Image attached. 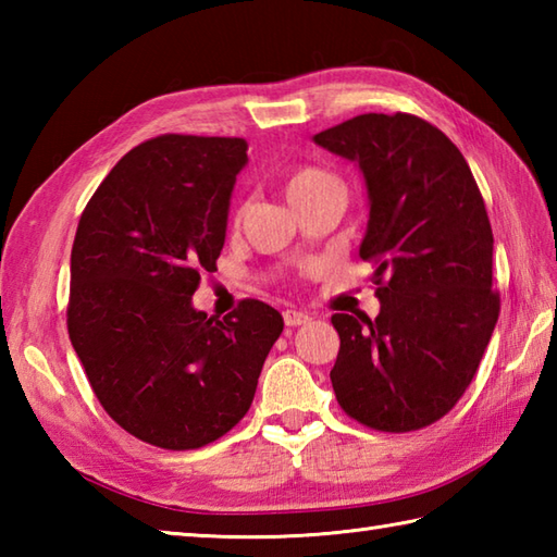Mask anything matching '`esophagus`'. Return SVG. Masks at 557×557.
Here are the masks:
<instances>
[{
	"label": "esophagus",
	"instance_id": "34e87169",
	"mask_svg": "<svg viewBox=\"0 0 557 557\" xmlns=\"http://www.w3.org/2000/svg\"><path fill=\"white\" fill-rule=\"evenodd\" d=\"M285 325H289V327H299V325H306V323H311V315L309 313H304V311H294V309H287L285 313Z\"/></svg>",
	"mask_w": 557,
	"mask_h": 557
}]
</instances>
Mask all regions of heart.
<instances>
[{
	"mask_svg": "<svg viewBox=\"0 0 557 557\" xmlns=\"http://www.w3.org/2000/svg\"><path fill=\"white\" fill-rule=\"evenodd\" d=\"M282 186H285V194L289 198L292 206L301 203V200L315 196L323 188H333V186H342L335 174H330L323 168H315V164H297L285 172V180H282ZM244 206H239L234 210V222H242L244 218Z\"/></svg>",
	"mask_w": 557,
	"mask_h": 557,
	"instance_id": "1",
	"label": "heart"
}]
</instances>
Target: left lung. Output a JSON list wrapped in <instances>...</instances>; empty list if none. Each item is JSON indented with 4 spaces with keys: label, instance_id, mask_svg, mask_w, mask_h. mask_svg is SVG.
Returning a JSON list of instances; mask_svg holds the SVG:
<instances>
[{
    "label": "left lung",
    "instance_id": "obj_1",
    "mask_svg": "<svg viewBox=\"0 0 557 557\" xmlns=\"http://www.w3.org/2000/svg\"><path fill=\"white\" fill-rule=\"evenodd\" d=\"M313 140L363 172L359 256L381 299L375 321L333 315L335 397L373 431L425 429L474 381L500 315L486 203L459 148L417 114H359Z\"/></svg>",
    "mask_w": 557,
    "mask_h": 557
}]
</instances>
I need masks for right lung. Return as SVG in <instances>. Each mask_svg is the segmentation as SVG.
I'll return each instance as SVG.
<instances>
[{"mask_svg": "<svg viewBox=\"0 0 557 557\" xmlns=\"http://www.w3.org/2000/svg\"><path fill=\"white\" fill-rule=\"evenodd\" d=\"M244 138L162 134L128 150L78 220L66 327L102 409L138 441L196 449L239 423L285 321L258 299L191 306L227 232Z\"/></svg>", "mask_w": 557, "mask_h": 557, "instance_id": "right-lung-1", "label": "right lung"}]
</instances>
